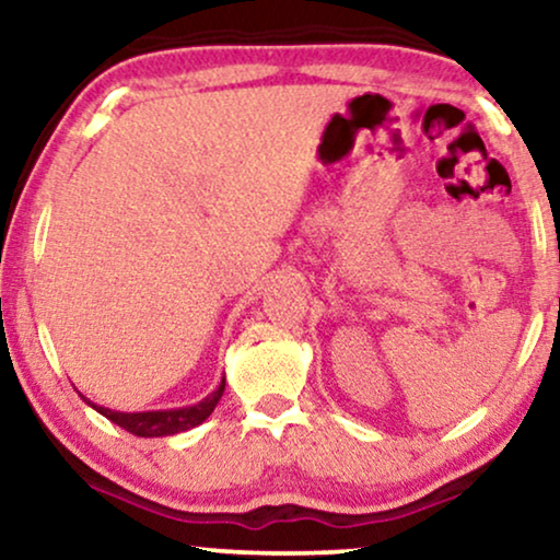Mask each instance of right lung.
I'll list each match as a JSON object with an SVG mask.
<instances>
[{
	"label": "right lung",
	"instance_id": "1",
	"mask_svg": "<svg viewBox=\"0 0 560 560\" xmlns=\"http://www.w3.org/2000/svg\"><path fill=\"white\" fill-rule=\"evenodd\" d=\"M221 395H224V382H221V385L213 389L206 400L194 405V408L158 410V412H114L109 408H102V405H94V402L89 405L102 412L104 418H109L112 423L125 428L127 433L140 435V439H158V435L183 433L188 431V428H196L198 423H203V420L213 412V408H217Z\"/></svg>",
	"mask_w": 560,
	"mask_h": 560
}]
</instances>
